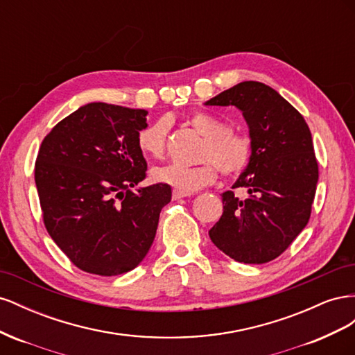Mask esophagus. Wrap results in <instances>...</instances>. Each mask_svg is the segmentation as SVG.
<instances>
[{
  "instance_id": "esophagus-1",
  "label": "esophagus",
  "mask_w": 355,
  "mask_h": 355,
  "mask_svg": "<svg viewBox=\"0 0 355 355\" xmlns=\"http://www.w3.org/2000/svg\"><path fill=\"white\" fill-rule=\"evenodd\" d=\"M189 194H185V192H180L178 189L173 191V200H179V198H184V197H188Z\"/></svg>"
}]
</instances>
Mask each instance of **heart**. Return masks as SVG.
<instances>
[{
  "label": "heart",
  "mask_w": 355,
  "mask_h": 355,
  "mask_svg": "<svg viewBox=\"0 0 355 355\" xmlns=\"http://www.w3.org/2000/svg\"><path fill=\"white\" fill-rule=\"evenodd\" d=\"M189 124L204 136V144L200 151L201 164L182 166L167 164L153 170V179L159 184L173 187L185 192H194L211 185L218 178V169L227 178L239 176L245 170L252 159L253 146L250 137L228 130L227 123L207 112H196L189 116ZM168 121L166 118L146 125L137 136V145L142 154L151 158H161L166 153V139ZM207 161L204 162L203 159Z\"/></svg>",
  "instance_id": "b5f03b06"
}]
</instances>
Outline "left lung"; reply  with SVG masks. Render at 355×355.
Wrapping results in <instances>:
<instances>
[{
    "instance_id": "left-lung-1",
    "label": "left lung",
    "mask_w": 355,
    "mask_h": 355,
    "mask_svg": "<svg viewBox=\"0 0 355 355\" xmlns=\"http://www.w3.org/2000/svg\"><path fill=\"white\" fill-rule=\"evenodd\" d=\"M204 105L240 110L253 146L249 166L232 185L245 188L247 197L223 192V213L210 240L237 262H270L309 220L318 182L309 127L280 93L257 81H243Z\"/></svg>"
}]
</instances>
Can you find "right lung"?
Segmentation results:
<instances>
[{
  "label": "right lung",
  "instance_id": "1",
  "mask_svg": "<svg viewBox=\"0 0 355 355\" xmlns=\"http://www.w3.org/2000/svg\"><path fill=\"white\" fill-rule=\"evenodd\" d=\"M148 111L93 102L53 127L35 163L46 228L80 270L120 275L151 249L166 184L139 187L146 161L137 136Z\"/></svg>",
  "mask_w": 355,
  "mask_h": 355
}]
</instances>
